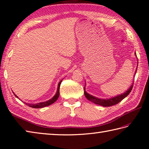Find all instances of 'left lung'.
Segmentation results:
<instances>
[{"instance_id": "8db88e82", "label": "left lung", "mask_w": 149, "mask_h": 149, "mask_svg": "<svg viewBox=\"0 0 149 149\" xmlns=\"http://www.w3.org/2000/svg\"><path fill=\"white\" fill-rule=\"evenodd\" d=\"M135 73H136V70ZM132 87H133V83L132 85L130 86V88L128 89L126 92H124L123 94H119V95L115 96V97H113L112 98L107 99V100H105V99L97 98L96 97H94V96H93L92 95H90L85 91V86H84V95H85V97H86L87 100L95 104H99V105H101L103 107H110V106H113V105H115V104H118V103H119V102L123 100L124 98L126 97L130 93L131 90H132Z\"/></svg>"}]
</instances>
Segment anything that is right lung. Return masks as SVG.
<instances>
[{"label":"right lung","instance_id":"right-lung-1","mask_svg":"<svg viewBox=\"0 0 149 149\" xmlns=\"http://www.w3.org/2000/svg\"><path fill=\"white\" fill-rule=\"evenodd\" d=\"M62 81L63 80H61L60 82L59 83V84H58V87H57L56 94H55V95L52 99H50V100H49L48 101H45V102H41V103H36V104H30V103H25L26 105H28V106L30 107L31 108H35V109H39V108H43V107H47V106L50 105V104H53L54 102H55L57 100V99L59 96V88H60V85H61V82H62ZM15 95L17 97H18L15 94Z\"/></svg>","mask_w":149,"mask_h":149}]
</instances>
